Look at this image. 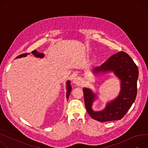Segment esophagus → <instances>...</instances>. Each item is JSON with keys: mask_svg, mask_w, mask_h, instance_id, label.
I'll list each match as a JSON object with an SVG mask.
<instances>
[{"mask_svg": "<svg viewBox=\"0 0 148 148\" xmlns=\"http://www.w3.org/2000/svg\"><path fill=\"white\" fill-rule=\"evenodd\" d=\"M73 83L78 86H80L82 84V80L79 77H75L74 78Z\"/></svg>", "mask_w": 148, "mask_h": 148, "instance_id": "esophagus-1", "label": "esophagus"}]
</instances>
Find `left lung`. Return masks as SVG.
<instances>
[{"mask_svg": "<svg viewBox=\"0 0 148 148\" xmlns=\"http://www.w3.org/2000/svg\"><path fill=\"white\" fill-rule=\"evenodd\" d=\"M108 71H113L121 80V90L116 99L108 103L104 110L93 111L92 107L96 95L90 88L84 87L83 89L87 113L94 120L100 122L121 120L132 106L137 95L138 68L127 53L121 51L113 55L93 70L95 74Z\"/></svg>", "mask_w": 148, "mask_h": 148, "instance_id": "1", "label": "left lung"}]
</instances>
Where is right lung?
<instances>
[{"instance_id":"right-lung-1","label":"right lung","mask_w":148,"mask_h":148,"mask_svg":"<svg viewBox=\"0 0 148 148\" xmlns=\"http://www.w3.org/2000/svg\"><path fill=\"white\" fill-rule=\"evenodd\" d=\"M32 53L36 56V57H37V58H42L43 56H44V54L42 53H39L38 52H37L36 50H34L32 52ZM29 53H24V54H21L20 55L18 56L16 58H22V57H25V56H27V55H28ZM70 83L71 82L70 81H68L66 82V90H67V92H66V98H67V100L68 99V97L69 96H70V94L71 93V86L70 84Z\"/></svg>"}]
</instances>
